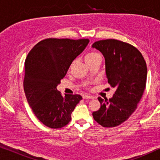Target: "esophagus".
<instances>
[{
    "instance_id": "obj_1",
    "label": "esophagus",
    "mask_w": 160,
    "mask_h": 160,
    "mask_svg": "<svg viewBox=\"0 0 160 160\" xmlns=\"http://www.w3.org/2000/svg\"><path fill=\"white\" fill-rule=\"evenodd\" d=\"M83 98L84 99H93V97L92 96H90V95H84L83 96Z\"/></svg>"
}]
</instances>
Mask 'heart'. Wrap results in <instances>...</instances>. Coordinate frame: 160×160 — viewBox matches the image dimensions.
Segmentation results:
<instances>
[{"mask_svg": "<svg viewBox=\"0 0 160 160\" xmlns=\"http://www.w3.org/2000/svg\"><path fill=\"white\" fill-rule=\"evenodd\" d=\"M99 54H98L97 52H91L88 53L86 55V58H85V60H87V59H90L92 58H94L95 56H97Z\"/></svg>", "mask_w": 160, "mask_h": 160, "instance_id": "1", "label": "heart"}]
</instances>
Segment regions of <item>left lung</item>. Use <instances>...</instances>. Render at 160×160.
I'll use <instances>...</instances> for the list:
<instances>
[{
    "label": "left lung",
    "instance_id": "8db88e82",
    "mask_svg": "<svg viewBox=\"0 0 160 160\" xmlns=\"http://www.w3.org/2000/svg\"><path fill=\"white\" fill-rule=\"evenodd\" d=\"M92 47L103 55L108 82L116 89L109 100L98 98L100 108L92 116L101 126L113 128L125 122L136 109L146 87V63L136 48L123 41L101 40Z\"/></svg>",
    "mask_w": 160,
    "mask_h": 160
}]
</instances>
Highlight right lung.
<instances>
[{
  "label": "right lung",
  "instance_id": "obj_1",
  "mask_svg": "<svg viewBox=\"0 0 160 160\" xmlns=\"http://www.w3.org/2000/svg\"><path fill=\"white\" fill-rule=\"evenodd\" d=\"M89 42V39L47 38L30 50L25 62L24 90L35 116L50 128H61L71 120L82 97H62L57 87L71 63Z\"/></svg>",
  "mask_w": 160,
  "mask_h": 160
}]
</instances>
